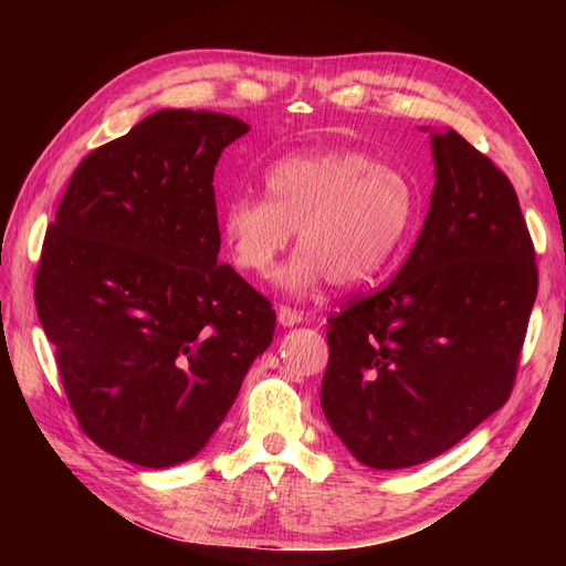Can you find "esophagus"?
I'll list each match as a JSON object with an SVG mask.
<instances>
[{
  "label": "esophagus",
  "instance_id": "obj_1",
  "mask_svg": "<svg viewBox=\"0 0 566 566\" xmlns=\"http://www.w3.org/2000/svg\"><path fill=\"white\" fill-rule=\"evenodd\" d=\"M302 321H304V312L295 310V306H287V304L279 306V323L281 325H297Z\"/></svg>",
  "mask_w": 566,
  "mask_h": 566
}]
</instances>
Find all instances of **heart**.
I'll use <instances>...</instances> for the list:
<instances>
[{
    "label": "heart",
    "mask_w": 566,
    "mask_h": 566,
    "mask_svg": "<svg viewBox=\"0 0 566 566\" xmlns=\"http://www.w3.org/2000/svg\"><path fill=\"white\" fill-rule=\"evenodd\" d=\"M264 196L221 210V238L238 269L269 276L293 241L283 285L306 293L323 281L349 287L380 273L413 227L418 188L406 169L361 150L302 153L273 163Z\"/></svg>",
    "instance_id": "b5f03b06"
}]
</instances>
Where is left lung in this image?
<instances>
[{"label": "left lung", "mask_w": 566, "mask_h": 566, "mask_svg": "<svg viewBox=\"0 0 566 566\" xmlns=\"http://www.w3.org/2000/svg\"><path fill=\"white\" fill-rule=\"evenodd\" d=\"M437 184L408 260L328 316L321 406L356 460L441 455L512 394L538 290L515 188L455 129L432 134Z\"/></svg>", "instance_id": "8db88e82"}]
</instances>
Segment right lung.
I'll return each mask as SVG.
<instances>
[{
    "label": "right lung",
    "instance_id": "add662e5",
    "mask_svg": "<svg viewBox=\"0 0 566 566\" xmlns=\"http://www.w3.org/2000/svg\"><path fill=\"white\" fill-rule=\"evenodd\" d=\"M248 129L153 113L77 165L46 229L35 304L67 403L134 465L193 458L273 339L271 302L217 262L214 167Z\"/></svg>",
    "mask_w": 566,
    "mask_h": 566
}]
</instances>
